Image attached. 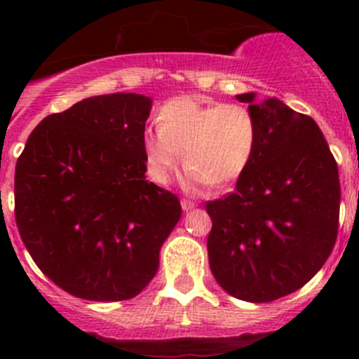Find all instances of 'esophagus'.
Segmentation results:
<instances>
[{"instance_id": "obj_1", "label": "esophagus", "mask_w": 359, "mask_h": 359, "mask_svg": "<svg viewBox=\"0 0 359 359\" xmlns=\"http://www.w3.org/2000/svg\"><path fill=\"white\" fill-rule=\"evenodd\" d=\"M196 207V203L194 201H189V199H182V208L183 212H189L192 210V208Z\"/></svg>"}]
</instances>
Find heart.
Instances as JSON below:
<instances>
[{
    "mask_svg": "<svg viewBox=\"0 0 359 359\" xmlns=\"http://www.w3.org/2000/svg\"><path fill=\"white\" fill-rule=\"evenodd\" d=\"M259 145V123L239 104H205L180 97L158 113V129L142 136L145 174L156 185H167L182 161L189 189L210 183H233L252 163Z\"/></svg>",
    "mask_w": 359,
    "mask_h": 359,
    "instance_id": "obj_1",
    "label": "heart"
}]
</instances>
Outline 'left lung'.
<instances>
[{
    "label": "left lung",
    "mask_w": 359,
    "mask_h": 359,
    "mask_svg": "<svg viewBox=\"0 0 359 359\" xmlns=\"http://www.w3.org/2000/svg\"><path fill=\"white\" fill-rule=\"evenodd\" d=\"M259 123V145L233 192L207 203V248L228 294L264 304L300 290L334 248L340 177L311 116L278 98L237 95Z\"/></svg>",
    "instance_id": "obj_1"
}]
</instances>
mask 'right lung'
Returning <instances> with one entry per match:
<instances>
[{
  "instance_id": "1",
  "label": "right lung",
  "mask_w": 359,
  "mask_h": 359,
  "mask_svg": "<svg viewBox=\"0 0 359 359\" xmlns=\"http://www.w3.org/2000/svg\"><path fill=\"white\" fill-rule=\"evenodd\" d=\"M152 100L84 98L48 115L15 165V224L53 284L95 302L129 300L160 264L180 199L145 180L142 136Z\"/></svg>"
}]
</instances>
